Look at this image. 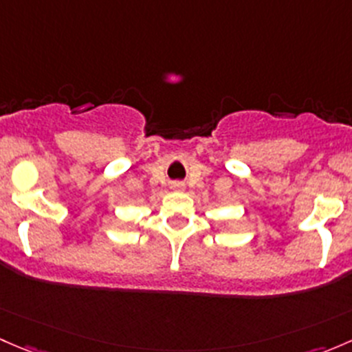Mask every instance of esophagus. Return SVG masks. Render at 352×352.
Returning <instances> with one entry per match:
<instances>
[{
	"label": "esophagus",
	"mask_w": 352,
	"mask_h": 352,
	"mask_svg": "<svg viewBox=\"0 0 352 352\" xmlns=\"http://www.w3.org/2000/svg\"><path fill=\"white\" fill-rule=\"evenodd\" d=\"M171 188L175 191H183L184 190V183H181V181H176V183L171 184Z\"/></svg>",
	"instance_id": "obj_1"
}]
</instances>
